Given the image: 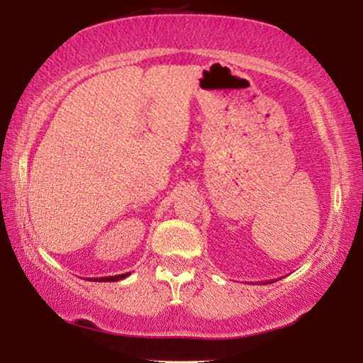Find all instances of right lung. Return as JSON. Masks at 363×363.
<instances>
[{
	"mask_svg": "<svg viewBox=\"0 0 363 363\" xmlns=\"http://www.w3.org/2000/svg\"><path fill=\"white\" fill-rule=\"evenodd\" d=\"M127 276H130V272H125V274H118V276H106V277H89L91 281H99V282H116L121 279H125Z\"/></svg>",
	"mask_w": 363,
	"mask_h": 363,
	"instance_id": "obj_1",
	"label": "right lung"
}]
</instances>
